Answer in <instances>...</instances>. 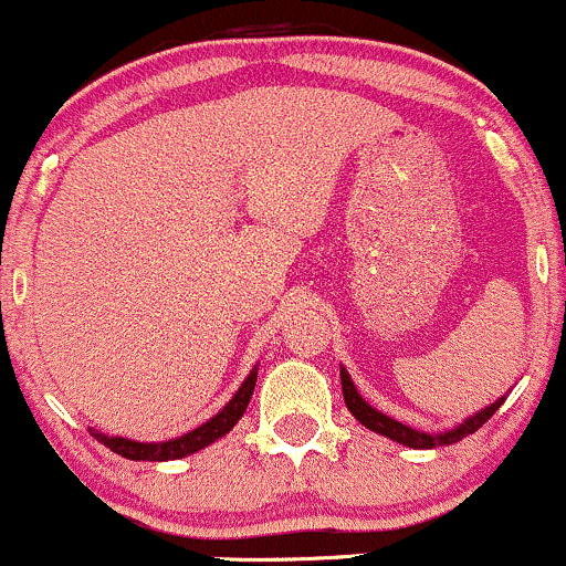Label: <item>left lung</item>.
Returning a JSON list of instances; mask_svg holds the SVG:
<instances>
[{
    "label": "left lung",
    "instance_id": "1",
    "mask_svg": "<svg viewBox=\"0 0 566 566\" xmlns=\"http://www.w3.org/2000/svg\"><path fill=\"white\" fill-rule=\"evenodd\" d=\"M340 382H343V399H346V407L348 412L354 415L356 420H359L361 426L369 428V431L380 433V437H388L394 441H399V444L405 447H415V450H433V447H444V444H454V441H460L463 437H469V433L479 431L486 420L492 418V415L497 412L500 405H503L505 399H497L495 405H490L486 409H482L479 415H473V418L465 420L463 426H458L454 431H447V433H423V431H415V428H409L405 423H399V420L388 418V415L378 412V409H373L367 405L365 399H361L359 394H356L354 382H350L348 373L340 367Z\"/></svg>",
    "mask_w": 566,
    "mask_h": 566
}]
</instances>
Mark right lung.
Listing matches in <instances>:
<instances>
[{"label":"right lung","mask_w":566,"mask_h":566,"mask_svg":"<svg viewBox=\"0 0 566 566\" xmlns=\"http://www.w3.org/2000/svg\"><path fill=\"white\" fill-rule=\"evenodd\" d=\"M255 380H258V369H252L250 378L242 382V388L233 394V399L223 409H220L216 418L207 420L205 426L193 428L191 433H186V437H180V439L161 441V444H143V441H129V439H122V437H106V433H95V431H90V433H93V437L101 441L103 447H108V450L122 454V458H127V460H178V458H186V454L199 452L201 447L212 444L216 439L226 437V433H229L231 428L239 423V418L244 415L247 405H250L252 391H255Z\"/></svg>","instance_id":"1"}]
</instances>
